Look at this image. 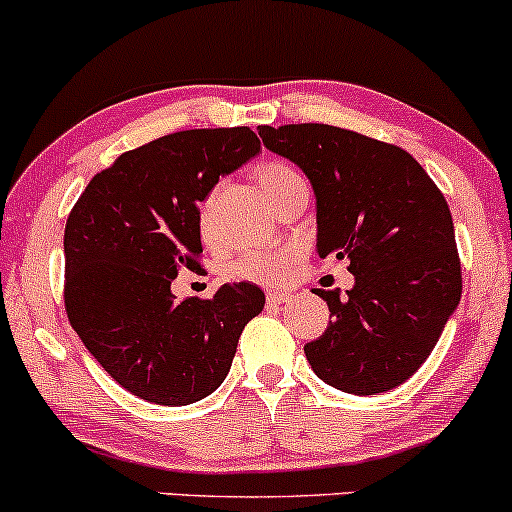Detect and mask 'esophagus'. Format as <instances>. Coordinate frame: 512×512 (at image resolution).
Wrapping results in <instances>:
<instances>
[{"instance_id":"1","label":"esophagus","mask_w":512,"mask_h":512,"mask_svg":"<svg viewBox=\"0 0 512 512\" xmlns=\"http://www.w3.org/2000/svg\"><path fill=\"white\" fill-rule=\"evenodd\" d=\"M292 292L290 290H268L266 292V300H268V304H287V302H292Z\"/></svg>"}]
</instances>
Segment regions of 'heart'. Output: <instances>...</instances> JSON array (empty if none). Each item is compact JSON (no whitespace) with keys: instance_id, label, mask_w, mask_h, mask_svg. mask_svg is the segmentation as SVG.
I'll use <instances>...</instances> for the list:
<instances>
[{"instance_id":"b5f03b06","label":"heart","mask_w":512,"mask_h":512,"mask_svg":"<svg viewBox=\"0 0 512 512\" xmlns=\"http://www.w3.org/2000/svg\"><path fill=\"white\" fill-rule=\"evenodd\" d=\"M258 191L266 195L278 210L280 205L297 193L300 188H307V183L292 166L283 162H266L256 169L254 174ZM200 232L205 239H210V200L200 208ZM297 258V246H278V249H249L241 251L227 263L225 273L232 280H251V283H275L283 280L290 271L292 261Z\"/></svg>"}]
</instances>
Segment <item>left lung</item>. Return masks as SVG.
Masks as SVG:
<instances>
[{
    "label": "left lung",
    "instance_id": "8db88e82",
    "mask_svg": "<svg viewBox=\"0 0 512 512\" xmlns=\"http://www.w3.org/2000/svg\"><path fill=\"white\" fill-rule=\"evenodd\" d=\"M258 135L312 181L319 258H346L355 275L348 297L314 290L331 321L304 346L309 365L348 394L399 387L426 363L462 297L445 195L409 152L360 132L297 123L261 125Z\"/></svg>",
    "mask_w": 512,
    "mask_h": 512
}]
</instances>
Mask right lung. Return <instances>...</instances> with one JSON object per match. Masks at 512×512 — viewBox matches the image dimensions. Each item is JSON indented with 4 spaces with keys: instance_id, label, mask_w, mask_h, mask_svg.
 I'll list each match as a JSON object with an SVG mask.
<instances>
[{
    "instance_id": "obj_1",
    "label": "right lung",
    "mask_w": 512,
    "mask_h": 512,
    "mask_svg": "<svg viewBox=\"0 0 512 512\" xmlns=\"http://www.w3.org/2000/svg\"><path fill=\"white\" fill-rule=\"evenodd\" d=\"M258 152L251 128L174 132L120 154L74 203L65 227L67 319L130 394L186 406L215 392L241 331L266 304L254 283H225L210 300L171 295L179 271H200L198 205Z\"/></svg>"
}]
</instances>
